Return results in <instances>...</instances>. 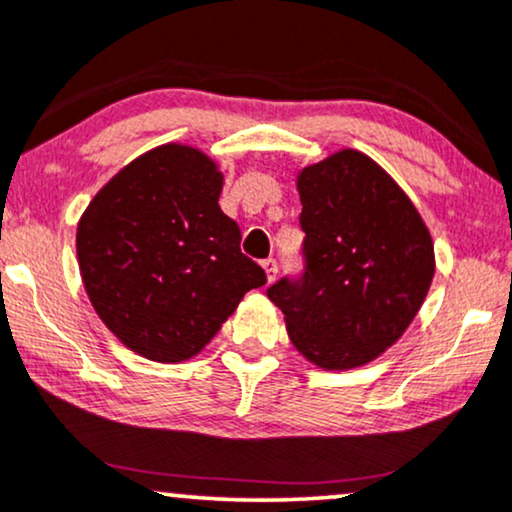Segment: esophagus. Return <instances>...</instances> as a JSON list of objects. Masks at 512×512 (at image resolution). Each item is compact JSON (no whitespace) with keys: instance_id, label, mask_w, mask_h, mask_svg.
<instances>
[{"instance_id":"esophagus-1","label":"esophagus","mask_w":512,"mask_h":512,"mask_svg":"<svg viewBox=\"0 0 512 512\" xmlns=\"http://www.w3.org/2000/svg\"><path fill=\"white\" fill-rule=\"evenodd\" d=\"M264 272H267V279L274 281L276 274H279V262H276V257H267V260L262 262Z\"/></svg>"}]
</instances>
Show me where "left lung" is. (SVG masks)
Listing matches in <instances>:
<instances>
[{
    "label": "left lung",
    "instance_id": "obj_1",
    "mask_svg": "<svg viewBox=\"0 0 512 512\" xmlns=\"http://www.w3.org/2000/svg\"><path fill=\"white\" fill-rule=\"evenodd\" d=\"M303 272L267 288L293 346L350 369L393 346L434 276V245L408 195L362 152L343 150L298 178Z\"/></svg>",
    "mask_w": 512,
    "mask_h": 512
}]
</instances>
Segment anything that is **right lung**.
<instances>
[{
  "mask_svg": "<svg viewBox=\"0 0 512 512\" xmlns=\"http://www.w3.org/2000/svg\"><path fill=\"white\" fill-rule=\"evenodd\" d=\"M221 174L188 145H162L121 169L80 217L76 250L90 303L138 355L200 353L250 288L267 283L219 207Z\"/></svg>",
  "mask_w": 512,
  "mask_h": 512,
  "instance_id": "obj_1",
  "label": "right lung"
}]
</instances>
